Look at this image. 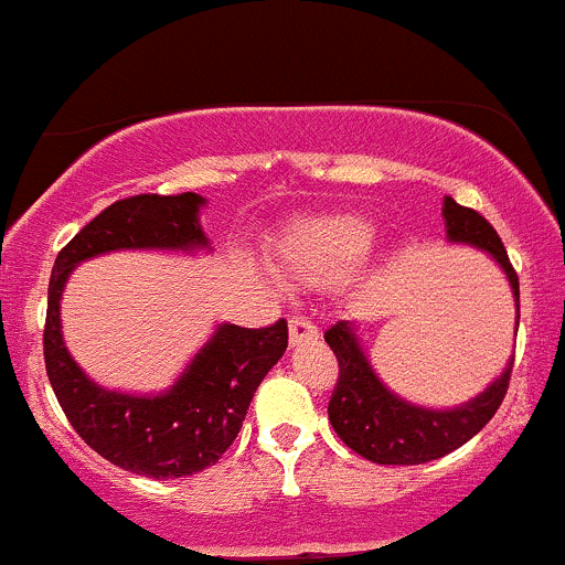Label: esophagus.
<instances>
[{"instance_id": "34e87169", "label": "esophagus", "mask_w": 565, "mask_h": 565, "mask_svg": "<svg viewBox=\"0 0 565 565\" xmlns=\"http://www.w3.org/2000/svg\"><path fill=\"white\" fill-rule=\"evenodd\" d=\"M319 338V328L306 317H292L289 319V343L300 347V343H311Z\"/></svg>"}]
</instances>
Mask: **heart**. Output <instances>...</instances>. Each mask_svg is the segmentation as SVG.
I'll return each mask as SVG.
<instances>
[{"label": "heart", "mask_w": 565, "mask_h": 565, "mask_svg": "<svg viewBox=\"0 0 565 565\" xmlns=\"http://www.w3.org/2000/svg\"><path fill=\"white\" fill-rule=\"evenodd\" d=\"M376 241V227L354 213L302 218L278 241V263L292 278L322 284L358 265Z\"/></svg>", "instance_id": "b5f03b06"}]
</instances>
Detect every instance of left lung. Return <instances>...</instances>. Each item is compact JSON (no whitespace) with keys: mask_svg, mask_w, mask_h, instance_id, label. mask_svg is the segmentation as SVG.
Instances as JSON below:
<instances>
[{"mask_svg":"<svg viewBox=\"0 0 565 565\" xmlns=\"http://www.w3.org/2000/svg\"><path fill=\"white\" fill-rule=\"evenodd\" d=\"M447 241L466 243L490 254L507 273L518 306L520 324V278L492 224L482 213L444 198ZM324 341L338 358V382L330 397V425L343 444L379 466H419L438 460L471 441L503 403L512 376V362L490 387L455 408H425L403 401L376 376L360 347L354 324L341 319L324 332Z\"/></svg>","mask_w":565,"mask_h":565,"instance_id":"8db88e82","label":"left lung"}]
</instances>
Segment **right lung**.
Returning <instances> with one entry per match:
<instances>
[{
	"label": "right lung",
	"instance_id": "1",
	"mask_svg": "<svg viewBox=\"0 0 565 565\" xmlns=\"http://www.w3.org/2000/svg\"><path fill=\"white\" fill-rule=\"evenodd\" d=\"M205 200L194 192L138 194L94 216L53 263L45 313V371L75 433L124 471L151 479L192 477L235 441L259 382L287 352V322L248 330L218 324L186 371L159 395H129L94 384L70 358L58 300L83 259L121 248L194 252L207 248L200 227Z\"/></svg>",
	"mask_w": 565,
	"mask_h": 565
}]
</instances>
